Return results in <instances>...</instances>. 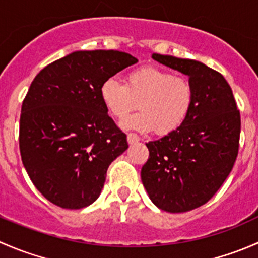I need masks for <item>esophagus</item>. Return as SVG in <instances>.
Instances as JSON below:
<instances>
[{"instance_id": "esophagus-1", "label": "esophagus", "mask_w": 258, "mask_h": 258, "mask_svg": "<svg viewBox=\"0 0 258 258\" xmlns=\"http://www.w3.org/2000/svg\"><path fill=\"white\" fill-rule=\"evenodd\" d=\"M139 141H140V137L137 136V135H135V134L127 135V142H128V145H134Z\"/></svg>"}]
</instances>
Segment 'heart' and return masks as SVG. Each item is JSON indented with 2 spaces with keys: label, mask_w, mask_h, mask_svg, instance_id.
I'll return each instance as SVG.
<instances>
[{
  "label": "heart",
  "mask_w": 258,
  "mask_h": 258,
  "mask_svg": "<svg viewBox=\"0 0 258 258\" xmlns=\"http://www.w3.org/2000/svg\"><path fill=\"white\" fill-rule=\"evenodd\" d=\"M100 96L114 118L123 119L140 107L141 112L122 122L126 130L155 132L166 136L186 122L195 102V90L188 80L173 76L155 66H141L126 75V83L105 80Z\"/></svg>",
  "instance_id": "b5f03b06"
}]
</instances>
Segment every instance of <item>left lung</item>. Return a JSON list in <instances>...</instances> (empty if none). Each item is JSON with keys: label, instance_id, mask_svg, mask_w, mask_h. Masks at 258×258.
<instances>
[{"label": "left lung", "instance_id": "obj_1", "mask_svg": "<svg viewBox=\"0 0 258 258\" xmlns=\"http://www.w3.org/2000/svg\"><path fill=\"white\" fill-rule=\"evenodd\" d=\"M152 58L188 76L195 102L177 131L146 144L150 157L141 179L158 209L187 212L212 199L232 171L240 144V111L220 72L195 59L158 53Z\"/></svg>", "mask_w": 258, "mask_h": 258}]
</instances>
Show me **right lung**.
I'll return each mask as SVG.
<instances>
[{
    "label": "right lung",
    "mask_w": 258,
    "mask_h": 258,
    "mask_svg": "<svg viewBox=\"0 0 258 258\" xmlns=\"http://www.w3.org/2000/svg\"><path fill=\"white\" fill-rule=\"evenodd\" d=\"M136 62L113 49L76 51L49 63L31 83L21 108V158L36 188L56 206L93 204L108 166L128 148L100 87Z\"/></svg>",
    "instance_id": "right-lung-1"
}]
</instances>
